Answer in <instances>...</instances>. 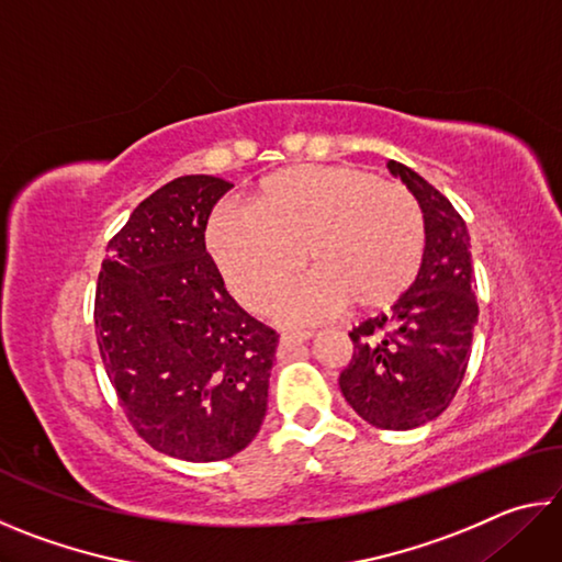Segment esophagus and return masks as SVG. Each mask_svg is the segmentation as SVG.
I'll list each match as a JSON object with an SVG mask.
<instances>
[{"label":"esophagus","instance_id":"34e87169","mask_svg":"<svg viewBox=\"0 0 562 562\" xmlns=\"http://www.w3.org/2000/svg\"><path fill=\"white\" fill-rule=\"evenodd\" d=\"M312 335L310 331H297V335H282L280 337V355H288V351L297 349L302 341H307Z\"/></svg>","mask_w":562,"mask_h":562}]
</instances>
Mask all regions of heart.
Wrapping results in <instances>:
<instances>
[{"label": "heart", "mask_w": 562, "mask_h": 562, "mask_svg": "<svg viewBox=\"0 0 562 562\" xmlns=\"http://www.w3.org/2000/svg\"><path fill=\"white\" fill-rule=\"evenodd\" d=\"M207 250L227 290L250 312L304 327L337 315L382 312L398 302L422 270L426 217L402 183L357 166H292L268 176L252 205L221 203L207 217ZM305 258H301V252Z\"/></svg>", "instance_id": "obj_1"}]
</instances>
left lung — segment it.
<instances>
[{
  "label": "left lung",
  "instance_id": "1",
  "mask_svg": "<svg viewBox=\"0 0 562 562\" xmlns=\"http://www.w3.org/2000/svg\"><path fill=\"white\" fill-rule=\"evenodd\" d=\"M426 217L422 270L389 315L349 331L355 355L339 374L349 406L376 429H416L446 412L471 357L479 302L473 294L471 237L449 198L396 160Z\"/></svg>",
  "mask_w": 562,
  "mask_h": 562
}]
</instances>
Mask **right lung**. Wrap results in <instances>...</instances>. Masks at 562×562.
<instances>
[{
	"label": "right lung",
	"instance_id": "1",
	"mask_svg": "<svg viewBox=\"0 0 562 562\" xmlns=\"http://www.w3.org/2000/svg\"><path fill=\"white\" fill-rule=\"evenodd\" d=\"M223 178L183 176L148 195L109 240L97 304L99 351L136 434L173 459H231L268 412L278 331L225 290L205 250Z\"/></svg>",
	"mask_w": 562,
	"mask_h": 562
}]
</instances>
